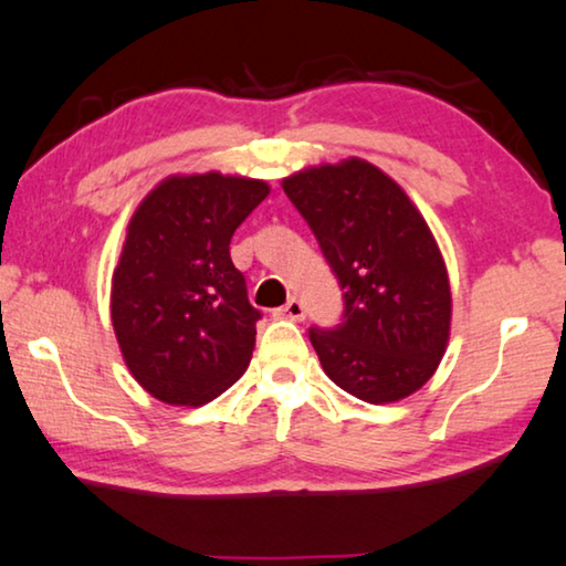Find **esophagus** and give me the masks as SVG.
<instances>
[{"label":"esophagus","instance_id":"1","mask_svg":"<svg viewBox=\"0 0 566 566\" xmlns=\"http://www.w3.org/2000/svg\"><path fill=\"white\" fill-rule=\"evenodd\" d=\"M280 315L290 317V319H294V322H302L304 315H307V310H304V302H302L300 297H292V300L286 302L284 307L280 310Z\"/></svg>","mask_w":566,"mask_h":566}]
</instances>
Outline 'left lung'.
Masks as SVG:
<instances>
[{"label": "left lung", "instance_id": "left-lung-1", "mask_svg": "<svg viewBox=\"0 0 566 566\" xmlns=\"http://www.w3.org/2000/svg\"><path fill=\"white\" fill-rule=\"evenodd\" d=\"M343 290V322L310 329L327 378L365 402H396L430 380L451 332V284L426 219L360 158L282 181Z\"/></svg>", "mask_w": 566, "mask_h": 566}]
</instances>
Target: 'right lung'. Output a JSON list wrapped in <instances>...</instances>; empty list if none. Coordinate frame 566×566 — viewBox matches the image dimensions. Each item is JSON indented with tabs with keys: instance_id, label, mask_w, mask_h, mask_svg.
<instances>
[{
	"instance_id": "1",
	"label": "right lung",
	"mask_w": 566,
	"mask_h": 566,
	"mask_svg": "<svg viewBox=\"0 0 566 566\" xmlns=\"http://www.w3.org/2000/svg\"><path fill=\"white\" fill-rule=\"evenodd\" d=\"M266 196L264 181L211 170L166 178L133 213L113 272V327L133 378L168 406H203L249 367L262 312L229 244Z\"/></svg>"
}]
</instances>
